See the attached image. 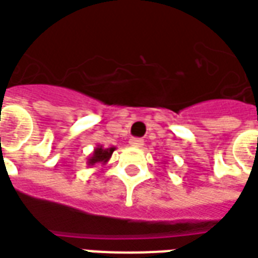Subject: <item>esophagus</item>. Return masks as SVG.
<instances>
[{"mask_svg":"<svg viewBox=\"0 0 258 258\" xmlns=\"http://www.w3.org/2000/svg\"><path fill=\"white\" fill-rule=\"evenodd\" d=\"M130 144L133 145V147H136V148H140V147H143L144 141L141 138H131L130 140Z\"/></svg>","mask_w":258,"mask_h":258,"instance_id":"34e87169","label":"esophagus"}]
</instances>
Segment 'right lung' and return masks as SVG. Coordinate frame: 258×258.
Masks as SVG:
<instances>
[{
	"label": "right lung",
	"instance_id": "add662e5",
	"mask_svg": "<svg viewBox=\"0 0 258 258\" xmlns=\"http://www.w3.org/2000/svg\"><path fill=\"white\" fill-rule=\"evenodd\" d=\"M115 147H110V148H104L103 145H97L94 148V151L90 154V157L87 158V165L93 166L94 164H101L106 165L107 162L110 161L113 152H114Z\"/></svg>",
	"mask_w": 258,
	"mask_h": 258
}]
</instances>
